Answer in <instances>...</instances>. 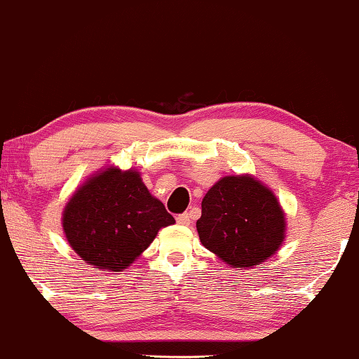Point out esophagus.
<instances>
[{
  "label": "esophagus",
  "instance_id": "obj_1",
  "mask_svg": "<svg viewBox=\"0 0 359 359\" xmlns=\"http://www.w3.org/2000/svg\"><path fill=\"white\" fill-rule=\"evenodd\" d=\"M176 222L180 225H189L191 224V214H180L178 217H176Z\"/></svg>",
  "mask_w": 359,
  "mask_h": 359
}]
</instances>
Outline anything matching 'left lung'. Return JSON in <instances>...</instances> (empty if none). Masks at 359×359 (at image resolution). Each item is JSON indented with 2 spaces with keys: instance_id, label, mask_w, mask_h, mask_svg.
<instances>
[{
  "instance_id": "obj_1",
  "label": "left lung",
  "mask_w": 359,
  "mask_h": 359,
  "mask_svg": "<svg viewBox=\"0 0 359 359\" xmlns=\"http://www.w3.org/2000/svg\"><path fill=\"white\" fill-rule=\"evenodd\" d=\"M196 222L201 243L233 268H252L278 252L286 232L279 201L250 175L224 176L204 196Z\"/></svg>"
}]
</instances>
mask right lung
I'll use <instances>...</instances> for the list:
<instances>
[{"instance_id": "add662e5", "label": "right lung", "mask_w": 359, "mask_h": 359, "mask_svg": "<svg viewBox=\"0 0 359 359\" xmlns=\"http://www.w3.org/2000/svg\"><path fill=\"white\" fill-rule=\"evenodd\" d=\"M63 232L83 262L124 271L173 215L147 189L140 173L104 168L85 181L63 210Z\"/></svg>"}]
</instances>
